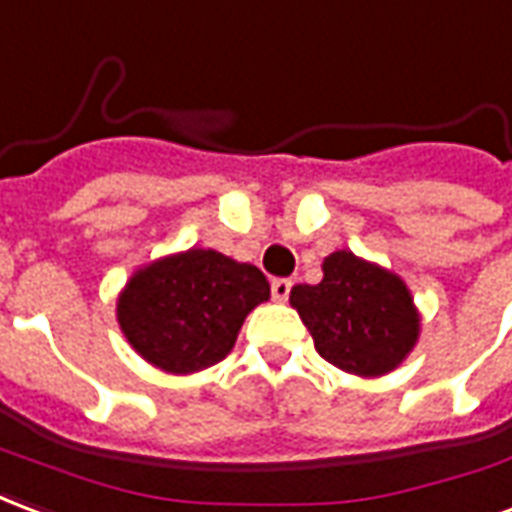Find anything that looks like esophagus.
I'll return each mask as SVG.
<instances>
[{"label":"esophagus","mask_w":512,"mask_h":512,"mask_svg":"<svg viewBox=\"0 0 512 512\" xmlns=\"http://www.w3.org/2000/svg\"><path fill=\"white\" fill-rule=\"evenodd\" d=\"M270 289H272V300L286 302L289 300V294H292V281H289V278H275V281L270 283Z\"/></svg>","instance_id":"1"}]
</instances>
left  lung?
Segmentation results:
<instances>
[{
	"label": "left lung",
	"instance_id": "left-lung-1",
	"mask_svg": "<svg viewBox=\"0 0 512 512\" xmlns=\"http://www.w3.org/2000/svg\"><path fill=\"white\" fill-rule=\"evenodd\" d=\"M292 305L327 363L357 376H382L412 352L420 330L412 297L393 272L335 251L322 283H300Z\"/></svg>",
	"mask_w": 512,
	"mask_h": 512
}]
</instances>
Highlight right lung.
Wrapping results in <instances>:
<instances>
[{"mask_svg":"<svg viewBox=\"0 0 512 512\" xmlns=\"http://www.w3.org/2000/svg\"><path fill=\"white\" fill-rule=\"evenodd\" d=\"M267 297L270 283L259 267L193 248L138 272L117 313L144 360L171 374H193L231 352L245 316Z\"/></svg>","mask_w":512,"mask_h":512,"instance_id":"right-lung-1","label":"right lung"}]
</instances>
